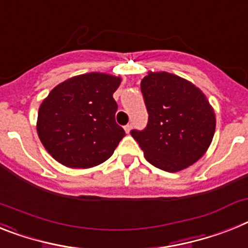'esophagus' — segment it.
Wrapping results in <instances>:
<instances>
[{"label":"esophagus","instance_id":"34e87169","mask_svg":"<svg viewBox=\"0 0 248 248\" xmlns=\"http://www.w3.org/2000/svg\"><path fill=\"white\" fill-rule=\"evenodd\" d=\"M132 128H133L132 124H126V125L124 126V129H125V132L128 133V134H129V133H130V130H132Z\"/></svg>","mask_w":248,"mask_h":248}]
</instances>
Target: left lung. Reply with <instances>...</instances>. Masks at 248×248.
Instances as JSON below:
<instances>
[{
  "label": "left lung",
  "instance_id": "8db88e82",
  "mask_svg": "<svg viewBox=\"0 0 248 248\" xmlns=\"http://www.w3.org/2000/svg\"><path fill=\"white\" fill-rule=\"evenodd\" d=\"M148 111L143 130H132L145 159L166 172L192 166L213 139L216 116L200 89L169 73H149L140 82Z\"/></svg>",
  "mask_w": 248,
  "mask_h": 248
}]
</instances>
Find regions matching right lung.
<instances>
[{"label": "right lung", "mask_w": 248, "mask_h": 248, "mask_svg": "<svg viewBox=\"0 0 248 248\" xmlns=\"http://www.w3.org/2000/svg\"><path fill=\"white\" fill-rule=\"evenodd\" d=\"M120 81L90 73L52 89L39 109L37 134L54 159L70 168H92L113 155L125 135L115 122L113 98Z\"/></svg>", "instance_id": "obj_1"}]
</instances>
